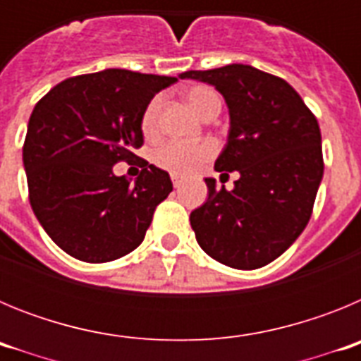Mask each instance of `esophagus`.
Wrapping results in <instances>:
<instances>
[{"label":"esophagus","mask_w":361,"mask_h":361,"mask_svg":"<svg viewBox=\"0 0 361 361\" xmlns=\"http://www.w3.org/2000/svg\"><path fill=\"white\" fill-rule=\"evenodd\" d=\"M171 183H173V186L175 188H178L180 186V184H183V177H180V175H171Z\"/></svg>","instance_id":"34e87169"}]
</instances>
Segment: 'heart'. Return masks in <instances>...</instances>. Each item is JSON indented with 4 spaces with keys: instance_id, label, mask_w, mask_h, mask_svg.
<instances>
[{
    "instance_id": "b5f03b06",
    "label": "heart",
    "mask_w": 361,
    "mask_h": 361,
    "mask_svg": "<svg viewBox=\"0 0 361 361\" xmlns=\"http://www.w3.org/2000/svg\"><path fill=\"white\" fill-rule=\"evenodd\" d=\"M188 104L199 114L206 117L209 111L220 110V99L208 86H193L184 94ZM161 108V99L155 97L149 101L141 119V128L145 135H153L157 130V116ZM216 146L212 141L197 142V145H186V142H166L155 152L153 161L155 164L171 171L175 175H190L202 168L209 159L215 155Z\"/></svg>"
}]
</instances>
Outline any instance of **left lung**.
<instances>
[{"instance_id":"left-lung-1","label":"left lung","mask_w":361,"mask_h":361,"mask_svg":"<svg viewBox=\"0 0 361 361\" xmlns=\"http://www.w3.org/2000/svg\"><path fill=\"white\" fill-rule=\"evenodd\" d=\"M178 78L208 82L224 97L229 133L215 170L238 173L229 191L204 178L208 200L190 215L197 242L224 266H266L311 219L324 177L317 117L289 82L255 66L190 70Z\"/></svg>"}]
</instances>
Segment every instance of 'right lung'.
Wrapping results in <instances>:
<instances>
[{"instance_id":"obj_1","label":"right lung","mask_w":361,"mask_h":361,"mask_svg":"<svg viewBox=\"0 0 361 361\" xmlns=\"http://www.w3.org/2000/svg\"><path fill=\"white\" fill-rule=\"evenodd\" d=\"M173 82L106 68L65 79L32 111L23 146L30 206L70 257L110 262L145 240L157 204L173 190L170 175L146 162L132 180L114 166L135 157L146 106Z\"/></svg>"}]
</instances>
